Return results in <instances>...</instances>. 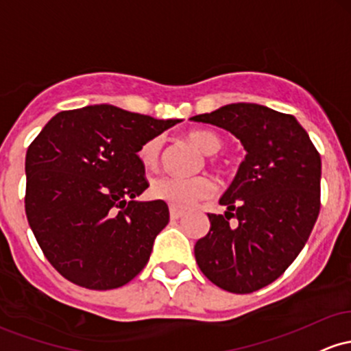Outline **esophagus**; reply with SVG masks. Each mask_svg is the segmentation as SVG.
<instances>
[{
    "label": "esophagus",
    "mask_w": 351,
    "mask_h": 351,
    "mask_svg": "<svg viewBox=\"0 0 351 351\" xmlns=\"http://www.w3.org/2000/svg\"><path fill=\"white\" fill-rule=\"evenodd\" d=\"M182 215H183V211L176 210L175 206L169 208V218H171V219H178V218H182Z\"/></svg>",
    "instance_id": "obj_1"
}]
</instances>
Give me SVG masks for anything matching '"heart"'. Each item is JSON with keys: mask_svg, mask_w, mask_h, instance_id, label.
Instances as JSON below:
<instances>
[{"mask_svg": "<svg viewBox=\"0 0 351 351\" xmlns=\"http://www.w3.org/2000/svg\"><path fill=\"white\" fill-rule=\"evenodd\" d=\"M193 145L198 146L205 155H215L221 149V140L210 132H191L188 134ZM161 155V138H152L141 146L138 156L146 168L155 167ZM215 190V184L205 175L180 178V176H158L152 182L149 191L156 199L175 208H190L198 199L208 198Z\"/></svg>", "mask_w": 351, "mask_h": 351, "instance_id": "heart-1", "label": "heart"}]
</instances>
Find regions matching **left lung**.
Masks as SVG:
<instances>
[{"label":"left lung","mask_w":351,"mask_h":351,"mask_svg":"<svg viewBox=\"0 0 351 351\" xmlns=\"http://www.w3.org/2000/svg\"><path fill=\"white\" fill-rule=\"evenodd\" d=\"M190 119L226 130L246 152L219 198L225 217L208 215L196 263L223 290L252 293L275 282L305 246L319 213L322 160L296 118L268 106L232 103Z\"/></svg>","instance_id":"obj_1"}]
</instances>
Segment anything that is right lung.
<instances>
[{
	"instance_id": "add662e5",
	"label": "right lung",
	"mask_w": 351,
	"mask_h": 351,
	"mask_svg": "<svg viewBox=\"0 0 351 351\" xmlns=\"http://www.w3.org/2000/svg\"><path fill=\"white\" fill-rule=\"evenodd\" d=\"M182 119H156L113 105L61 111L26 152L25 208L38 245L64 278L90 290L133 280L168 225L138 152Z\"/></svg>"
}]
</instances>
